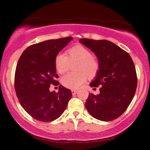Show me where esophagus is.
<instances>
[{
  "label": "esophagus",
  "mask_w": 150,
  "mask_h": 150,
  "mask_svg": "<svg viewBox=\"0 0 150 150\" xmlns=\"http://www.w3.org/2000/svg\"><path fill=\"white\" fill-rule=\"evenodd\" d=\"M77 93H78V91H77V90H72V93L73 95L76 94Z\"/></svg>",
  "instance_id": "34e87169"
}]
</instances>
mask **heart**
<instances>
[{"label":"heart","instance_id":"1","mask_svg":"<svg viewBox=\"0 0 150 150\" xmlns=\"http://www.w3.org/2000/svg\"><path fill=\"white\" fill-rule=\"evenodd\" d=\"M67 57L63 54H59L55 59L56 69L59 74L68 71L71 64L74 72H70L63 76L62 83L66 88L76 89L86 81L87 76L92 78L97 75L99 70V62L92 56L90 50L86 47L78 45L69 48L67 52Z\"/></svg>","mask_w":150,"mask_h":150}]
</instances>
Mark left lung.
I'll list each match as a JSON object with an SVG mask.
<instances>
[{
	"label": "left lung",
	"mask_w": 150,
	"mask_h": 150,
	"mask_svg": "<svg viewBox=\"0 0 150 150\" xmlns=\"http://www.w3.org/2000/svg\"><path fill=\"white\" fill-rule=\"evenodd\" d=\"M79 42L94 53L100 65L90 83L91 87L100 88V93H89L86 109L97 120H115L126 110L137 90V76L132 59L109 40L82 38Z\"/></svg>",
	"instance_id": "1"
}]
</instances>
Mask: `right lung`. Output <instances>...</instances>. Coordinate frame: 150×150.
I'll return each mask as SVG.
<instances>
[{"instance_id": "obj_1", "label": "right lung", "mask_w": 150, "mask_h": 150, "mask_svg": "<svg viewBox=\"0 0 150 150\" xmlns=\"http://www.w3.org/2000/svg\"><path fill=\"white\" fill-rule=\"evenodd\" d=\"M72 37L48 40L29 46L21 55L14 78L16 96L24 110L39 121L51 122L62 115L72 92L60 85L59 91H50L55 81V59Z\"/></svg>"}]
</instances>
